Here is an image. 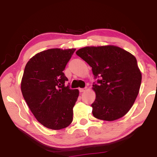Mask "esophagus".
Segmentation results:
<instances>
[{
	"label": "esophagus",
	"instance_id": "esophagus-1",
	"mask_svg": "<svg viewBox=\"0 0 157 157\" xmlns=\"http://www.w3.org/2000/svg\"><path fill=\"white\" fill-rule=\"evenodd\" d=\"M79 90V91H80L81 92V93H82V92H84L85 91V89H78Z\"/></svg>",
	"mask_w": 157,
	"mask_h": 157
}]
</instances>
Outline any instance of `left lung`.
<instances>
[{
	"label": "left lung",
	"mask_w": 157,
	"mask_h": 157,
	"mask_svg": "<svg viewBox=\"0 0 157 157\" xmlns=\"http://www.w3.org/2000/svg\"><path fill=\"white\" fill-rule=\"evenodd\" d=\"M76 55L92 68L96 99L92 113L98 119L114 121L130 110L138 96L141 74L136 58L118 46H87Z\"/></svg>",
	"instance_id": "left-lung-1"
}]
</instances>
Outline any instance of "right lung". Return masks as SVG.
<instances>
[{"mask_svg":"<svg viewBox=\"0 0 157 157\" xmlns=\"http://www.w3.org/2000/svg\"><path fill=\"white\" fill-rule=\"evenodd\" d=\"M75 48H51L28 61L21 81L23 98L37 121L53 130L67 127L73 121V108L78 89L65 85L63 72Z\"/></svg>","mask_w":157,"mask_h":157,"instance_id":"obj_1","label":"right lung"}]
</instances>
